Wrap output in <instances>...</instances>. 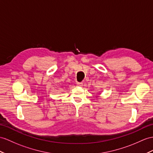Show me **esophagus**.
<instances>
[{"label":"esophagus","instance_id":"1","mask_svg":"<svg viewBox=\"0 0 153 153\" xmlns=\"http://www.w3.org/2000/svg\"><path fill=\"white\" fill-rule=\"evenodd\" d=\"M76 85H78V86H82L83 84L82 83V82H77V83H76Z\"/></svg>","mask_w":153,"mask_h":153}]
</instances>
